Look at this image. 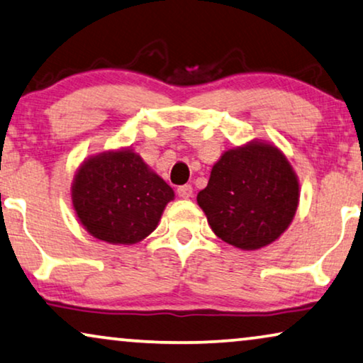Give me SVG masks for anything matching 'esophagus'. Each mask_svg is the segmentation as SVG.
<instances>
[{
  "label": "esophagus",
  "mask_w": 363,
  "mask_h": 363,
  "mask_svg": "<svg viewBox=\"0 0 363 363\" xmlns=\"http://www.w3.org/2000/svg\"><path fill=\"white\" fill-rule=\"evenodd\" d=\"M177 195L183 198V200H188V198L193 196V188L191 185H183L177 188Z\"/></svg>",
  "instance_id": "obj_1"
}]
</instances>
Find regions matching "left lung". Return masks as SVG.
<instances>
[{"mask_svg": "<svg viewBox=\"0 0 363 363\" xmlns=\"http://www.w3.org/2000/svg\"><path fill=\"white\" fill-rule=\"evenodd\" d=\"M299 180L274 143L252 140L226 150L196 201L213 233L242 251L274 242L294 220Z\"/></svg>", "mask_w": 363, "mask_h": 363, "instance_id": "1", "label": "left lung"}]
</instances>
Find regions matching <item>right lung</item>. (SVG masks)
Segmentation results:
<instances>
[{"instance_id": "1", "label": "right lung", "mask_w": 363, "mask_h": 363, "mask_svg": "<svg viewBox=\"0 0 363 363\" xmlns=\"http://www.w3.org/2000/svg\"><path fill=\"white\" fill-rule=\"evenodd\" d=\"M71 198L89 235L111 245H135L155 230L175 193L138 153L121 148L86 158Z\"/></svg>"}]
</instances>
